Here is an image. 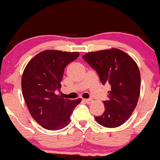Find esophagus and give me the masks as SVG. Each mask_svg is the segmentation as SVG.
Masks as SVG:
<instances>
[{"mask_svg": "<svg viewBox=\"0 0 160 160\" xmlns=\"http://www.w3.org/2000/svg\"><path fill=\"white\" fill-rule=\"evenodd\" d=\"M84 101H85L86 102V103H87V104H91V103H92V102H93V100L92 99H84Z\"/></svg>", "mask_w": 160, "mask_h": 160, "instance_id": "34e87169", "label": "esophagus"}]
</instances>
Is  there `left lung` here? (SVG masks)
Segmentation results:
<instances>
[{
    "label": "left lung",
    "mask_w": 160,
    "mask_h": 160,
    "mask_svg": "<svg viewBox=\"0 0 160 160\" xmlns=\"http://www.w3.org/2000/svg\"><path fill=\"white\" fill-rule=\"evenodd\" d=\"M98 73L103 84H110L108 98L104 101V111L95 117L97 122L107 128L118 127L132 115L141 89V75L136 62L120 49L88 52L82 56Z\"/></svg>",
    "instance_id": "left-lung-1"
}]
</instances>
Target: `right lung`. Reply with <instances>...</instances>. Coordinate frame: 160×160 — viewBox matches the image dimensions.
<instances>
[{
    "label": "right lung",
    "mask_w": 160,
    "mask_h": 160,
    "mask_svg": "<svg viewBox=\"0 0 160 160\" xmlns=\"http://www.w3.org/2000/svg\"><path fill=\"white\" fill-rule=\"evenodd\" d=\"M80 56L78 52L45 50L28 63L22 78V91L34 120L48 130L69 124L71 115L81 98L69 100L57 95L65 67Z\"/></svg>",
    "instance_id": "1"
}]
</instances>
